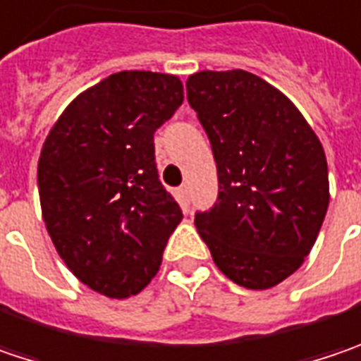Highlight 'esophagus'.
I'll return each instance as SVG.
<instances>
[{
  "mask_svg": "<svg viewBox=\"0 0 361 361\" xmlns=\"http://www.w3.org/2000/svg\"><path fill=\"white\" fill-rule=\"evenodd\" d=\"M176 195H178V203L183 205V207L187 209L190 203V195H189V187L187 185H183L180 189L176 190Z\"/></svg>",
  "mask_w": 361,
  "mask_h": 361,
  "instance_id": "esophagus-1",
  "label": "esophagus"
}]
</instances>
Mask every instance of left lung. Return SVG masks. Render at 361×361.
Wrapping results in <instances>:
<instances>
[{"instance_id": "1", "label": "left lung", "mask_w": 361, "mask_h": 361, "mask_svg": "<svg viewBox=\"0 0 361 361\" xmlns=\"http://www.w3.org/2000/svg\"><path fill=\"white\" fill-rule=\"evenodd\" d=\"M187 99L209 135L219 197L195 226L227 279L266 290L297 272L329 207L323 144L297 105L242 68L201 71Z\"/></svg>"}]
</instances>
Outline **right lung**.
<instances>
[{"instance_id": "right-lung-1", "label": "right lung", "mask_w": 361, "mask_h": 361, "mask_svg": "<svg viewBox=\"0 0 361 361\" xmlns=\"http://www.w3.org/2000/svg\"><path fill=\"white\" fill-rule=\"evenodd\" d=\"M183 99L176 75L121 71L79 93L46 135L38 158L46 231L66 268L99 295H137L183 219L154 162V132Z\"/></svg>"}]
</instances>
